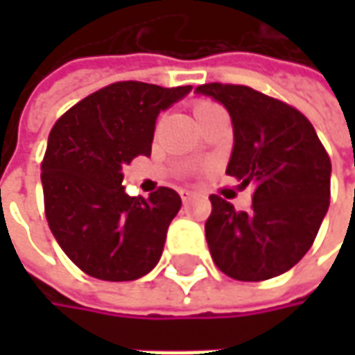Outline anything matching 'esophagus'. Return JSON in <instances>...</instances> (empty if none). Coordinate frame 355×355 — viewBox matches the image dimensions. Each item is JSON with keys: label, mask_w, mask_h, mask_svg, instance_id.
<instances>
[{"label": "esophagus", "mask_w": 355, "mask_h": 355, "mask_svg": "<svg viewBox=\"0 0 355 355\" xmlns=\"http://www.w3.org/2000/svg\"><path fill=\"white\" fill-rule=\"evenodd\" d=\"M180 197H182V201H184V203H189V201L195 197V193H193V191H180Z\"/></svg>", "instance_id": "obj_1"}]
</instances>
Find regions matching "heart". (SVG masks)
<instances>
[{
  "instance_id": "obj_1",
  "label": "heart",
  "mask_w": 355,
  "mask_h": 355,
  "mask_svg": "<svg viewBox=\"0 0 355 355\" xmlns=\"http://www.w3.org/2000/svg\"><path fill=\"white\" fill-rule=\"evenodd\" d=\"M216 105H211V103H197L195 105V108H193V112H195V119L197 116H201V114H207V112H211V110H216Z\"/></svg>"
}]
</instances>
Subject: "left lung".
Here are the masks:
<instances>
[{"instance_id": "left-lung-1", "label": "left lung", "mask_w": 355, "mask_h": 355, "mask_svg": "<svg viewBox=\"0 0 355 355\" xmlns=\"http://www.w3.org/2000/svg\"><path fill=\"white\" fill-rule=\"evenodd\" d=\"M199 96L228 110L234 146L226 175L252 184V209L211 195L205 239L214 263L241 282L292 269L313 247L329 209L331 160L311 121L248 86L203 84Z\"/></svg>"}]
</instances>
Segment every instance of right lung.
Here are the masks:
<instances>
[{
  "label": "right lung",
  "mask_w": 355,
  "mask_h": 355,
  "mask_svg": "<svg viewBox=\"0 0 355 355\" xmlns=\"http://www.w3.org/2000/svg\"><path fill=\"white\" fill-rule=\"evenodd\" d=\"M191 90L116 82L53 125L40 166L44 214L59 247L88 275L131 282L158 265L180 197L168 187L129 197L123 166L150 156L160 110Z\"/></svg>",
  "instance_id": "right-lung-1"
}]
</instances>
